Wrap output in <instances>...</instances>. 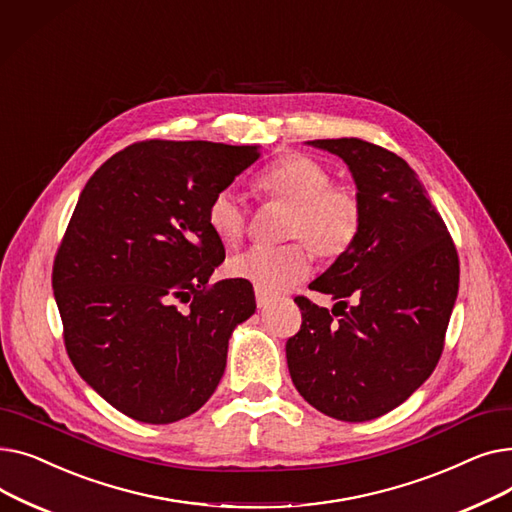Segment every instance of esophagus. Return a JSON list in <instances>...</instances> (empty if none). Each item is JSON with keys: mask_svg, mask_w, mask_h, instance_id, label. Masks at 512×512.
Wrapping results in <instances>:
<instances>
[{"mask_svg": "<svg viewBox=\"0 0 512 512\" xmlns=\"http://www.w3.org/2000/svg\"><path fill=\"white\" fill-rule=\"evenodd\" d=\"M255 301H257V307H259V309H265V307H270V303L274 301V297H270V294H267V292L255 288Z\"/></svg>", "mask_w": 512, "mask_h": 512, "instance_id": "esophagus-1", "label": "esophagus"}]
</instances>
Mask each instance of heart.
<instances>
[{"label": "heart", "instance_id": "b5f03b06", "mask_svg": "<svg viewBox=\"0 0 512 512\" xmlns=\"http://www.w3.org/2000/svg\"><path fill=\"white\" fill-rule=\"evenodd\" d=\"M255 188L263 197L288 205L284 236L301 240L280 247L257 245L232 257V278L251 282L263 292H280L309 274L308 244L321 259H336L355 245L363 224L359 195L351 186L334 184L328 168L317 159L303 153L284 155L259 172ZM207 226L226 247L238 245L245 234L247 209L230 188L211 197Z\"/></svg>", "mask_w": 512, "mask_h": 512}]
</instances>
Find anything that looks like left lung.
<instances>
[{
  "label": "left lung",
  "mask_w": 512,
  "mask_h": 512,
  "mask_svg": "<svg viewBox=\"0 0 512 512\" xmlns=\"http://www.w3.org/2000/svg\"><path fill=\"white\" fill-rule=\"evenodd\" d=\"M353 174L363 207L355 245L297 297L303 324L286 342L294 388L328 417L361 423L402 405L436 369L459 294V255L405 159L361 139H317ZM338 316V320L333 317Z\"/></svg>",
  "instance_id": "8db88e82"
}]
</instances>
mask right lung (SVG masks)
Returning <instances> with one entry per match:
<instances>
[{
	"label": "right lung",
	"mask_w": 512,
	"mask_h": 512,
	"mask_svg": "<svg viewBox=\"0 0 512 512\" xmlns=\"http://www.w3.org/2000/svg\"><path fill=\"white\" fill-rule=\"evenodd\" d=\"M257 157V145L143 141L107 159L80 193L53 261V297L74 369L120 413L174 423L218 388L228 340L257 305L251 282L207 284L226 257L207 205Z\"/></svg>",
	"instance_id": "1"
}]
</instances>
